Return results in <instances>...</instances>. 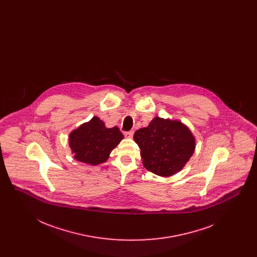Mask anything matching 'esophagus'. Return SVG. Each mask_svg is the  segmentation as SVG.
<instances>
[{
    "instance_id": "1",
    "label": "esophagus",
    "mask_w": 257,
    "mask_h": 257,
    "mask_svg": "<svg viewBox=\"0 0 257 257\" xmlns=\"http://www.w3.org/2000/svg\"><path fill=\"white\" fill-rule=\"evenodd\" d=\"M124 135H125V137H126V138H129V139H131V138H133L134 131H127V132H125V133H124Z\"/></svg>"
}]
</instances>
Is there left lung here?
Listing matches in <instances>:
<instances>
[{"label":"left lung","instance_id":"1","mask_svg":"<svg viewBox=\"0 0 257 257\" xmlns=\"http://www.w3.org/2000/svg\"><path fill=\"white\" fill-rule=\"evenodd\" d=\"M134 141L145 168L164 177L181 171L196 148L195 137L186 125L158 116L146 128L137 130Z\"/></svg>","mask_w":257,"mask_h":257}]
</instances>
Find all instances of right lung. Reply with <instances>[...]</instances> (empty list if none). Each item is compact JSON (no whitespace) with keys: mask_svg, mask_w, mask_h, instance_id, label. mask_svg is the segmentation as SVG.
I'll use <instances>...</instances> for the list:
<instances>
[{"mask_svg":"<svg viewBox=\"0 0 257 257\" xmlns=\"http://www.w3.org/2000/svg\"><path fill=\"white\" fill-rule=\"evenodd\" d=\"M122 139L118 127L107 128L99 117L93 116L69 134V147L75 159L96 166L108 160L110 151Z\"/></svg>","mask_w":257,"mask_h":257,"instance_id":"add662e5","label":"right lung"}]
</instances>
